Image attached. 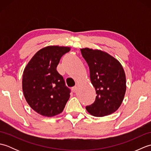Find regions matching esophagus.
<instances>
[{"label": "esophagus", "mask_w": 151, "mask_h": 151, "mask_svg": "<svg viewBox=\"0 0 151 151\" xmlns=\"http://www.w3.org/2000/svg\"><path fill=\"white\" fill-rule=\"evenodd\" d=\"M72 90H73V91L74 93H76V92H77V90H78L77 86H75V87H73V88H72Z\"/></svg>", "instance_id": "esophagus-1"}]
</instances>
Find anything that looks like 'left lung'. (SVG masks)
<instances>
[{
	"instance_id": "obj_1",
	"label": "left lung",
	"mask_w": 151,
	"mask_h": 151,
	"mask_svg": "<svg viewBox=\"0 0 151 151\" xmlns=\"http://www.w3.org/2000/svg\"><path fill=\"white\" fill-rule=\"evenodd\" d=\"M89 68L90 81L96 99L86 110L95 117H103L116 111L126 92V76L121 63L106 52L89 48L81 49Z\"/></svg>"
}]
</instances>
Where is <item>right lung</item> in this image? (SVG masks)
I'll return each instance as SVG.
<instances>
[{
    "instance_id": "add662e5",
    "label": "right lung",
    "mask_w": 151,
    "mask_h": 151,
    "mask_svg": "<svg viewBox=\"0 0 151 151\" xmlns=\"http://www.w3.org/2000/svg\"><path fill=\"white\" fill-rule=\"evenodd\" d=\"M70 47L50 45L38 50L25 67L22 75V91L32 110L43 116L53 117L63 111L70 97L56 67Z\"/></svg>"
}]
</instances>
